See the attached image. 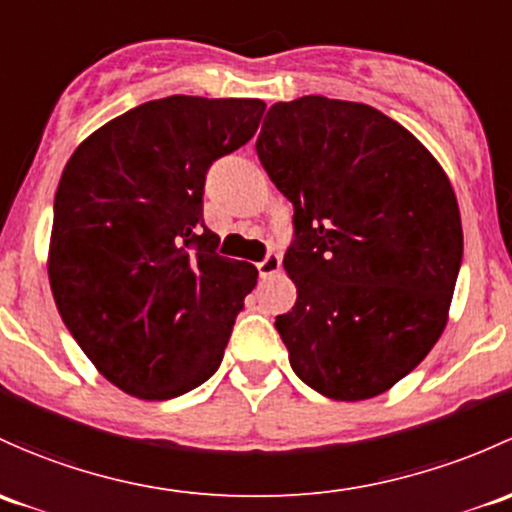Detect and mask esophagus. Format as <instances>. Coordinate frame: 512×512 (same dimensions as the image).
Masks as SVG:
<instances>
[{
    "label": "esophagus",
    "instance_id": "esophagus-1",
    "mask_svg": "<svg viewBox=\"0 0 512 512\" xmlns=\"http://www.w3.org/2000/svg\"><path fill=\"white\" fill-rule=\"evenodd\" d=\"M279 267H282V260H279V255H267L265 260L257 265V272H260L262 279H270L279 272Z\"/></svg>",
    "mask_w": 512,
    "mask_h": 512
}]
</instances>
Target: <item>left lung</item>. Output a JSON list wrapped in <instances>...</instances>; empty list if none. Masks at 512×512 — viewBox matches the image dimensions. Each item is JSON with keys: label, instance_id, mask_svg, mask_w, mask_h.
<instances>
[{"label": "left lung", "instance_id": "obj_1", "mask_svg": "<svg viewBox=\"0 0 512 512\" xmlns=\"http://www.w3.org/2000/svg\"><path fill=\"white\" fill-rule=\"evenodd\" d=\"M257 157L294 206L277 316L294 373L341 402L412 373L449 321L464 255L456 193L417 137L363 102H274Z\"/></svg>", "mask_w": 512, "mask_h": 512}]
</instances>
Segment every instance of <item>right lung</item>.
Wrapping results in <instances>:
<instances>
[{"label": "right lung", "instance_id": "1", "mask_svg": "<svg viewBox=\"0 0 512 512\" xmlns=\"http://www.w3.org/2000/svg\"><path fill=\"white\" fill-rule=\"evenodd\" d=\"M257 98L171 95L85 137L53 201L48 282L63 324L102 378L139 400H171L218 370L250 262L215 252L203 184L252 139Z\"/></svg>", "mask_w": 512, "mask_h": 512}]
</instances>
